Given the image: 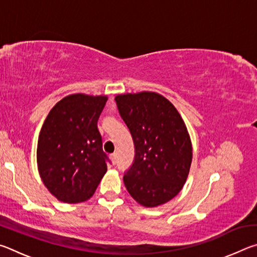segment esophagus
Masks as SVG:
<instances>
[{
  "mask_svg": "<svg viewBox=\"0 0 257 257\" xmlns=\"http://www.w3.org/2000/svg\"><path fill=\"white\" fill-rule=\"evenodd\" d=\"M110 159H111V161H112V163L114 164V163L116 162V154H115V153L111 154V155H110Z\"/></svg>",
  "mask_w": 257,
  "mask_h": 257,
  "instance_id": "esophagus-1",
  "label": "esophagus"
}]
</instances>
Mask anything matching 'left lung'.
I'll use <instances>...</instances> for the list:
<instances>
[{"label": "left lung", "mask_w": 257, "mask_h": 257, "mask_svg": "<svg viewBox=\"0 0 257 257\" xmlns=\"http://www.w3.org/2000/svg\"><path fill=\"white\" fill-rule=\"evenodd\" d=\"M132 134L135 159L123 176L128 193L146 207L177 196L188 177L193 149L184 120L173 104L154 92L115 96Z\"/></svg>", "instance_id": "8db88e82"}]
</instances>
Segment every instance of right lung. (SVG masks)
Listing matches in <instances>:
<instances>
[{
    "label": "right lung",
    "mask_w": 257,
    "mask_h": 257,
    "mask_svg": "<svg viewBox=\"0 0 257 257\" xmlns=\"http://www.w3.org/2000/svg\"><path fill=\"white\" fill-rule=\"evenodd\" d=\"M106 96L72 94L52 107L37 144L38 172L61 202L80 203L93 196L107 170L97 121Z\"/></svg>",
    "instance_id": "obj_1"
}]
</instances>
